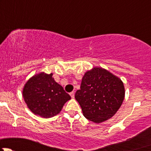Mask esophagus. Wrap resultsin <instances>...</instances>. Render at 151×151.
Listing matches in <instances>:
<instances>
[{"instance_id":"34e87169","label":"esophagus","mask_w":151,"mask_h":151,"mask_svg":"<svg viewBox=\"0 0 151 151\" xmlns=\"http://www.w3.org/2000/svg\"><path fill=\"white\" fill-rule=\"evenodd\" d=\"M70 96H71V97L72 99L74 98V91H72L71 93H70Z\"/></svg>"}]
</instances>
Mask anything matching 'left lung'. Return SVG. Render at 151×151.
I'll return each instance as SVG.
<instances>
[{
    "label": "left lung",
    "instance_id": "1",
    "mask_svg": "<svg viewBox=\"0 0 151 151\" xmlns=\"http://www.w3.org/2000/svg\"><path fill=\"white\" fill-rule=\"evenodd\" d=\"M124 96L121 79L99 67L85 72L80 89L75 93L83 115L96 123L112 118L121 107Z\"/></svg>",
    "mask_w": 151,
    "mask_h": 151
}]
</instances>
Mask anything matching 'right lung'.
Here are the masks:
<instances>
[{
  "instance_id": "1",
  "label": "right lung",
  "mask_w": 151,
  "mask_h": 151,
  "mask_svg": "<svg viewBox=\"0 0 151 151\" xmlns=\"http://www.w3.org/2000/svg\"><path fill=\"white\" fill-rule=\"evenodd\" d=\"M22 96L30 111L45 118L58 115L71 99L63 87L52 78V73L41 72L33 76L25 83Z\"/></svg>"
}]
</instances>
